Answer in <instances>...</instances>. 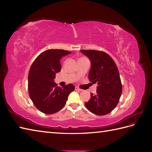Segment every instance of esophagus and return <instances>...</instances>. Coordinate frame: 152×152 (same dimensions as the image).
Returning <instances> with one entry per match:
<instances>
[{
    "instance_id": "esophagus-1",
    "label": "esophagus",
    "mask_w": 152,
    "mask_h": 152,
    "mask_svg": "<svg viewBox=\"0 0 152 152\" xmlns=\"http://www.w3.org/2000/svg\"><path fill=\"white\" fill-rule=\"evenodd\" d=\"M75 90L76 91H82L81 89L79 88V87H75Z\"/></svg>"
}]
</instances>
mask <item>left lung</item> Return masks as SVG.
Instances as JSON below:
<instances>
[{"label": "left lung", "instance_id": "1", "mask_svg": "<svg viewBox=\"0 0 152 152\" xmlns=\"http://www.w3.org/2000/svg\"><path fill=\"white\" fill-rule=\"evenodd\" d=\"M90 59L91 67L89 79L98 82L96 94L85 103L91 112L97 115H104L116 107L122 92V86L118 68L107 53L96 50H80Z\"/></svg>", "mask_w": 152, "mask_h": 152}]
</instances>
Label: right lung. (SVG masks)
<instances>
[{"mask_svg": "<svg viewBox=\"0 0 152 152\" xmlns=\"http://www.w3.org/2000/svg\"><path fill=\"white\" fill-rule=\"evenodd\" d=\"M70 53L63 49H48L32 63L28 73V93L35 107L41 112L49 115L59 111L75 89L72 84L60 87L54 82L56 73L61 71L60 59Z\"/></svg>", "mask_w": 152, "mask_h": 152, "instance_id": "add662e5", "label": "right lung"}]
</instances>
